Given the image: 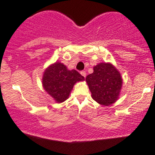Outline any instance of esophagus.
I'll return each instance as SVG.
<instances>
[{
	"label": "esophagus",
	"instance_id": "obj_1",
	"mask_svg": "<svg viewBox=\"0 0 155 155\" xmlns=\"http://www.w3.org/2000/svg\"><path fill=\"white\" fill-rule=\"evenodd\" d=\"M81 74L82 75H83L84 78H85V76H86V72H85V71H81Z\"/></svg>",
	"mask_w": 155,
	"mask_h": 155
}]
</instances>
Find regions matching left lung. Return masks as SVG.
<instances>
[{"mask_svg": "<svg viewBox=\"0 0 155 155\" xmlns=\"http://www.w3.org/2000/svg\"><path fill=\"white\" fill-rule=\"evenodd\" d=\"M92 99L101 105L109 106L119 99L123 79L117 69L110 62L94 67V72L85 78Z\"/></svg>", "mask_w": 155, "mask_h": 155, "instance_id": "8db88e82", "label": "left lung"}]
</instances>
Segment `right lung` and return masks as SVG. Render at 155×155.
Here are the masks:
<instances>
[{"label":"right lung","mask_w":155,"mask_h":155,"mask_svg":"<svg viewBox=\"0 0 155 155\" xmlns=\"http://www.w3.org/2000/svg\"><path fill=\"white\" fill-rule=\"evenodd\" d=\"M84 80L78 71L68 70L64 64L56 61L45 70L42 84L56 103H61L68 99L74 84Z\"/></svg>","instance_id":"add662e5"}]
</instances>
